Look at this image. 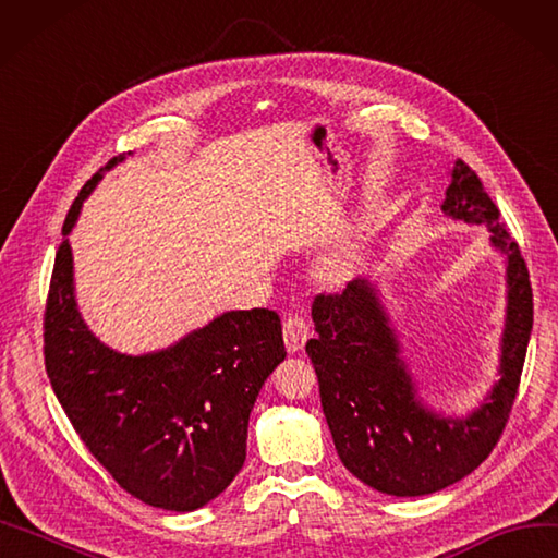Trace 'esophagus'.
Returning <instances> with one entry per match:
<instances>
[{
  "label": "esophagus",
  "mask_w": 558,
  "mask_h": 558,
  "mask_svg": "<svg viewBox=\"0 0 558 558\" xmlns=\"http://www.w3.org/2000/svg\"><path fill=\"white\" fill-rule=\"evenodd\" d=\"M310 336H312V330H310V324H307L303 312H291L289 316H286V322H283L286 350H289L291 354L300 352L305 348V342H307Z\"/></svg>",
  "instance_id": "34e87169"
}]
</instances>
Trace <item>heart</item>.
Returning a JSON list of instances; mask_svg holds the SVG:
<instances>
[{
	"instance_id": "heart-1",
	"label": "heart",
	"mask_w": 558,
	"mask_h": 558,
	"mask_svg": "<svg viewBox=\"0 0 558 558\" xmlns=\"http://www.w3.org/2000/svg\"><path fill=\"white\" fill-rule=\"evenodd\" d=\"M348 267H350V253L344 248L328 251L322 258V275L326 279H342L348 275Z\"/></svg>"
}]
</instances>
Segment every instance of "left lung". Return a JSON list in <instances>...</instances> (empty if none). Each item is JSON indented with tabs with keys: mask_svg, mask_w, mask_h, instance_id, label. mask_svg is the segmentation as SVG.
<instances>
[{
	"mask_svg": "<svg viewBox=\"0 0 558 558\" xmlns=\"http://www.w3.org/2000/svg\"><path fill=\"white\" fill-rule=\"evenodd\" d=\"M441 210L453 220L486 225L490 244L507 255L500 380L476 411L450 417L427 409L368 279L350 281L342 293L314 298L316 338L305 344L342 464L366 486L397 498L441 490L490 456L514 405L533 330L529 267L500 222L498 206L462 159L450 171Z\"/></svg>",
	"mask_w": 558,
	"mask_h": 558,
	"instance_id": "1",
	"label": "left lung"
}]
</instances>
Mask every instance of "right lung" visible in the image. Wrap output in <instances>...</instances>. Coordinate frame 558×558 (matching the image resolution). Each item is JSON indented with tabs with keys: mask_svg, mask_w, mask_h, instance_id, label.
<instances>
[{
	"mask_svg": "<svg viewBox=\"0 0 558 558\" xmlns=\"http://www.w3.org/2000/svg\"><path fill=\"white\" fill-rule=\"evenodd\" d=\"M122 159L105 163L68 210L44 312V364L72 427L119 486L145 505L194 511L244 466L255 397L286 359L281 319L265 307L225 312L141 356L114 352L88 330L68 234L102 173Z\"/></svg>",
	"mask_w": 558,
	"mask_h": 558,
	"instance_id": "1",
	"label": "right lung"
}]
</instances>
